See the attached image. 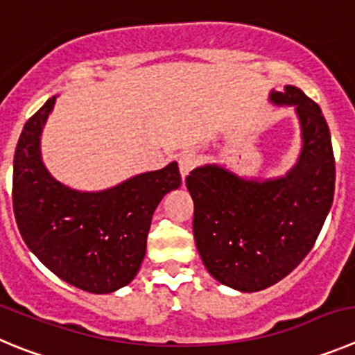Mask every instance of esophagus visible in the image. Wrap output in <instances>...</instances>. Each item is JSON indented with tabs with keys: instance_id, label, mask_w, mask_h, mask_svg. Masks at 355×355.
<instances>
[{
	"instance_id": "obj_1",
	"label": "esophagus",
	"mask_w": 355,
	"mask_h": 355,
	"mask_svg": "<svg viewBox=\"0 0 355 355\" xmlns=\"http://www.w3.org/2000/svg\"><path fill=\"white\" fill-rule=\"evenodd\" d=\"M197 165V156L191 155V153H187V155H183L180 158V172H181V178H187L188 174H190L191 171H193V167Z\"/></svg>"
}]
</instances>
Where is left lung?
I'll use <instances>...</instances> for the list:
<instances>
[{
    "mask_svg": "<svg viewBox=\"0 0 355 355\" xmlns=\"http://www.w3.org/2000/svg\"><path fill=\"white\" fill-rule=\"evenodd\" d=\"M272 105L294 107L301 151L287 174L243 178L218 164L190 172L193 237L216 282L239 292L278 284L310 253L333 206L334 156L320 107L295 86L269 91Z\"/></svg>",
    "mask_w": 355,
    "mask_h": 355,
    "instance_id": "8db88e82",
    "label": "left lung"
}]
</instances>
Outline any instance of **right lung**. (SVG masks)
Listing matches in <instances>:
<instances>
[{
  "label": "right lung",
  "mask_w": 355,
  "mask_h": 355,
  "mask_svg": "<svg viewBox=\"0 0 355 355\" xmlns=\"http://www.w3.org/2000/svg\"><path fill=\"white\" fill-rule=\"evenodd\" d=\"M54 103L56 96L26 121L15 148V222L45 268L80 291L109 294L141 269L153 213L181 187L180 168L172 162L98 191L67 187L42 160V132Z\"/></svg>",
  "instance_id": "obj_1"
}]
</instances>
